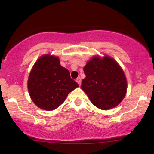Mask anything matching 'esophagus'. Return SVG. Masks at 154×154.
I'll return each mask as SVG.
<instances>
[{"mask_svg":"<svg viewBox=\"0 0 154 154\" xmlns=\"http://www.w3.org/2000/svg\"><path fill=\"white\" fill-rule=\"evenodd\" d=\"M75 81H76L78 83H79V85H81V78H80V77L77 78L76 80H75Z\"/></svg>","mask_w":154,"mask_h":154,"instance_id":"1","label":"esophagus"}]
</instances>
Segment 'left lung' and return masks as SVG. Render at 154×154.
I'll list each match as a JSON object with an SVG mask.
<instances>
[{
	"instance_id": "obj_1",
	"label": "left lung",
	"mask_w": 154,
	"mask_h": 154,
	"mask_svg": "<svg viewBox=\"0 0 154 154\" xmlns=\"http://www.w3.org/2000/svg\"><path fill=\"white\" fill-rule=\"evenodd\" d=\"M81 88L97 108L109 110L125 97L127 80L116 61L109 56L93 57L83 68Z\"/></svg>"
}]
</instances>
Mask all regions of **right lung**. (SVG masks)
<instances>
[{"label":"right lung","instance_id":"right-lung-1","mask_svg":"<svg viewBox=\"0 0 154 154\" xmlns=\"http://www.w3.org/2000/svg\"><path fill=\"white\" fill-rule=\"evenodd\" d=\"M79 87L69 70L60 64L58 57L45 54L36 61L28 79V90L38 107L46 111L58 108L67 95Z\"/></svg>","mask_w":154,"mask_h":154}]
</instances>
